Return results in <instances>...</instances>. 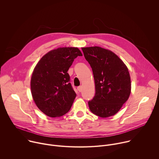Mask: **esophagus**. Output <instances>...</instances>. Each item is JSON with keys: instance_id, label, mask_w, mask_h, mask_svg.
I'll use <instances>...</instances> for the list:
<instances>
[{"instance_id": "obj_1", "label": "esophagus", "mask_w": 159, "mask_h": 159, "mask_svg": "<svg viewBox=\"0 0 159 159\" xmlns=\"http://www.w3.org/2000/svg\"><path fill=\"white\" fill-rule=\"evenodd\" d=\"M77 90H79V92H82V86H79V87H77Z\"/></svg>"}]
</instances>
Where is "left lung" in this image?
<instances>
[{
  "mask_svg": "<svg viewBox=\"0 0 159 159\" xmlns=\"http://www.w3.org/2000/svg\"><path fill=\"white\" fill-rule=\"evenodd\" d=\"M82 50L92 68L95 82V96L88 102L90 111L101 118L115 115L131 93V79L127 66L109 50L99 47Z\"/></svg>",
  "mask_w": 159,
  "mask_h": 159,
  "instance_id": "8db88e82",
  "label": "left lung"
}]
</instances>
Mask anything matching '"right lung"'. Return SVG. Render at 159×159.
<instances>
[{
	"mask_svg": "<svg viewBox=\"0 0 159 159\" xmlns=\"http://www.w3.org/2000/svg\"><path fill=\"white\" fill-rule=\"evenodd\" d=\"M78 56L82 54L77 48H58L44 55L36 65L31 79V94L46 115L60 117L70 109L77 95L67 72Z\"/></svg>",
	"mask_w": 159,
	"mask_h": 159,
	"instance_id": "obj_1",
	"label": "right lung"
}]
</instances>
